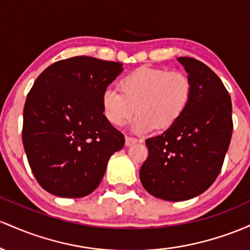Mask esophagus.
<instances>
[{
	"label": "esophagus",
	"mask_w": 250,
	"mask_h": 250,
	"mask_svg": "<svg viewBox=\"0 0 250 250\" xmlns=\"http://www.w3.org/2000/svg\"><path fill=\"white\" fill-rule=\"evenodd\" d=\"M139 140L137 138H133V137H126L125 138V145L126 146H132L133 144L138 143Z\"/></svg>",
	"instance_id": "1"
}]
</instances>
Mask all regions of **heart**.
Returning <instances> with one entry per match:
<instances>
[{
	"label": "heart",
	"mask_w": 250,
	"mask_h": 250,
	"mask_svg": "<svg viewBox=\"0 0 250 250\" xmlns=\"http://www.w3.org/2000/svg\"><path fill=\"white\" fill-rule=\"evenodd\" d=\"M122 91L111 85L105 88L102 104L106 119L123 126L133 113V130L143 133L153 128H167L187 110L191 99V83L181 72L143 66L125 75Z\"/></svg>",
	"instance_id": "b5f03b06"
}]
</instances>
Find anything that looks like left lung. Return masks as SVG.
I'll use <instances>...</instances> for the list:
<instances>
[{
    "label": "left lung",
    "mask_w": 250,
    "mask_h": 250,
    "mask_svg": "<svg viewBox=\"0 0 250 250\" xmlns=\"http://www.w3.org/2000/svg\"><path fill=\"white\" fill-rule=\"evenodd\" d=\"M191 83V99L181 118L145 140L148 157L139 178L148 193L187 201L209 189L222 169L232 133L231 99L220 78L192 58H178Z\"/></svg>",
    "instance_id": "obj_1"
}]
</instances>
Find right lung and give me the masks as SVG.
Listing matches in <instances>:
<instances>
[{
    "label": "right lung",
    "mask_w": 250,
    "mask_h": 250,
    "mask_svg": "<svg viewBox=\"0 0 250 250\" xmlns=\"http://www.w3.org/2000/svg\"><path fill=\"white\" fill-rule=\"evenodd\" d=\"M123 64L74 57L50 64L35 80L23 108L22 142L36 181L68 198L94 191L124 134L104 116L105 88Z\"/></svg>",
    "instance_id": "obj_1"
}]
</instances>
